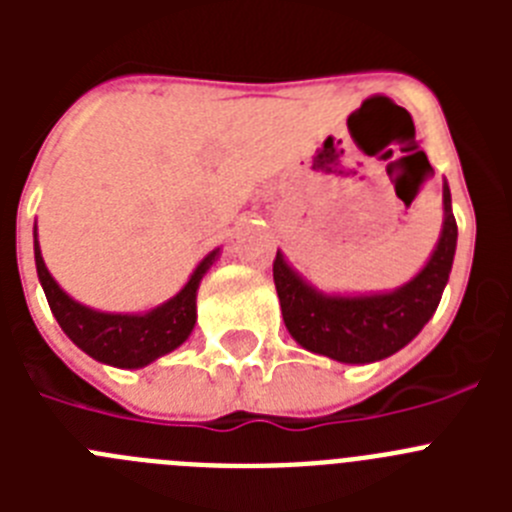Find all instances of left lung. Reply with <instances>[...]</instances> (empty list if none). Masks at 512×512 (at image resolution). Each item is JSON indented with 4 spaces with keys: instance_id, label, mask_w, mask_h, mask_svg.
<instances>
[{
    "instance_id": "8db88e82",
    "label": "left lung",
    "mask_w": 512,
    "mask_h": 512,
    "mask_svg": "<svg viewBox=\"0 0 512 512\" xmlns=\"http://www.w3.org/2000/svg\"><path fill=\"white\" fill-rule=\"evenodd\" d=\"M428 164V161H425ZM431 169V164H428ZM456 251V220L449 184H443V230L428 264L395 292L364 297L323 295L312 289L277 251L274 284L284 325L312 354L343 364H372L397 354L433 318L449 282Z\"/></svg>"
}]
</instances>
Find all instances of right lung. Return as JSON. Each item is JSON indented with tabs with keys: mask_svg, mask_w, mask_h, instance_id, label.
Returning <instances> with one entry per match:
<instances>
[{
	"mask_svg": "<svg viewBox=\"0 0 512 512\" xmlns=\"http://www.w3.org/2000/svg\"><path fill=\"white\" fill-rule=\"evenodd\" d=\"M215 259L217 248L200 261V266L194 269L182 292L164 305L153 307L146 315H115V312H97L71 300L51 277V271L45 269L38 235H35L38 279L63 333L84 354L102 361V364L120 366V369H138V366L151 364L158 356L169 354L187 341L194 323H197V289H200L202 277Z\"/></svg>",
	"mask_w": 512,
	"mask_h": 512,
	"instance_id": "1",
	"label": "right lung"
}]
</instances>
